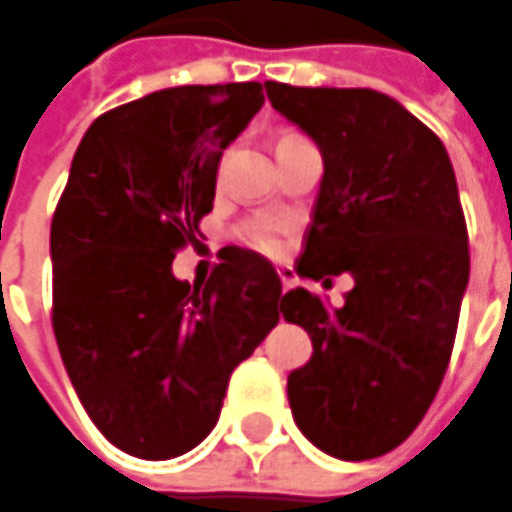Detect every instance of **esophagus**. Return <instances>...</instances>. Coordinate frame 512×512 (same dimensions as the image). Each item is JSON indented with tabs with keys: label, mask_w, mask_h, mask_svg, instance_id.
Instances as JSON below:
<instances>
[{
	"label": "esophagus",
	"mask_w": 512,
	"mask_h": 512,
	"mask_svg": "<svg viewBox=\"0 0 512 512\" xmlns=\"http://www.w3.org/2000/svg\"><path fill=\"white\" fill-rule=\"evenodd\" d=\"M280 283H283V291H289L291 289V274L286 272V269H280Z\"/></svg>",
	"instance_id": "1"
}]
</instances>
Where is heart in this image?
I'll return each instance as SVG.
<instances>
[{"label": "heart", "instance_id": "obj_1", "mask_svg": "<svg viewBox=\"0 0 512 512\" xmlns=\"http://www.w3.org/2000/svg\"><path fill=\"white\" fill-rule=\"evenodd\" d=\"M283 235H286V221L280 218H252L238 229L240 243L263 255H277L283 249Z\"/></svg>", "mask_w": 512, "mask_h": 512}]
</instances>
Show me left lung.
<instances>
[{
	"mask_svg": "<svg viewBox=\"0 0 512 512\" xmlns=\"http://www.w3.org/2000/svg\"><path fill=\"white\" fill-rule=\"evenodd\" d=\"M266 93L326 164L294 269L354 274L337 311L300 286L283 294L314 345L289 374L291 414L328 456L374 459L414 433L448 371L470 274L456 175L439 135L377 90Z\"/></svg>",
	"mask_w": 512,
	"mask_h": 512,
	"instance_id": "8db88e82",
	"label": "left lung"
}]
</instances>
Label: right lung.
<instances>
[{
  "label": "right lung",
  "mask_w": 512,
  "mask_h": 512,
  "mask_svg": "<svg viewBox=\"0 0 512 512\" xmlns=\"http://www.w3.org/2000/svg\"><path fill=\"white\" fill-rule=\"evenodd\" d=\"M263 84H186L107 110L53 212V334L87 416L115 448L172 459L221 416L232 371L280 320L269 260L226 246L206 283L172 277L201 238L223 150Z\"/></svg>",
  "instance_id": "add662e5"
}]
</instances>
